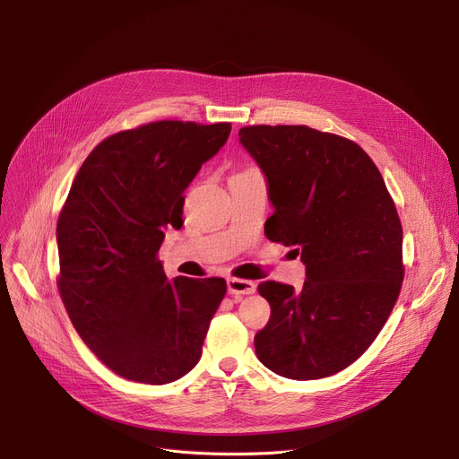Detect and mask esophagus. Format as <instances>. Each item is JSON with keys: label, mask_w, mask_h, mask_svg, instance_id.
I'll use <instances>...</instances> for the list:
<instances>
[{"label": "esophagus", "mask_w": 459, "mask_h": 459, "mask_svg": "<svg viewBox=\"0 0 459 459\" xmlns=\"http://www.w3.org/2000/svg\"><path fill=\"white\" fill-rule=\"evenodd\" d=\"M227 290L229 294L239 298V296H247V294H255L256 284L253 281H246V279H227Z\"/></svg>", "instance_id": "34e87169"}]
</instances>
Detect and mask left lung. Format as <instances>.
<instances>
[{"instance_id":"left-lung-1","label":"left lung","mask_w":459,"mask_h":459,"mask_svg":"<svg viewBox=\"0 0 459 459\" xmlns=\"http://www.w3.org/2000/svg\"><path fill=\"white\" fill-rule=\"evenodd\" d=\"M239 143L262 169L273 215L268 239L305 264L301 290L266 281L272 307L255 334L260 363L288 379L350 367L387 322L403 281L402 225L370 156L308 126H247Z\"/></svg>"}]
</instances>
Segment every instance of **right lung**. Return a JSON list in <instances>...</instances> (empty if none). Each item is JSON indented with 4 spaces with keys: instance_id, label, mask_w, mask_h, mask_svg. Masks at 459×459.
I'll list each match as a JSON object with an SVG mask.
<instances>
[{
    "instance_id": "1",
    "label": "right lung",
    "mask_w": 459,
    "mask_h": 459,
    "mask_svg": "<svg viewBox=\"0 0 459 459\" xmlns=\"http://www.w3.org/2000/svg\"><path fill=\"white\" fill-rule=\"evenodd\" d=\"M230 134L158 120L96 147L57 221L59 292L82 341L115 374L165 385L199 363L221 277L169 281L158 251L180 229L182 193Z\"/></svg>"
}]
</instances>
